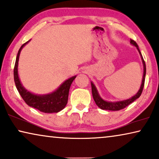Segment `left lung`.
<instances>
[{"label": "left lung", "instance_id": "1", "mask_svg": "<svg viewBox=\"0 0 159 159\" xmlns=\"http://www.w3.org/2000/svg\"><path fill=\"white\" fill-rule=\"evenodd\" d=\"M130 43L133 44V45L135 46L137 50L139 52L140 57H141V60L143 62V80H142V84L141 86H140V88L139 91H138V93H136L135 96L129 98L128 99L126 100H122V101H119V102H107L102 99V98L100 97L99 93H98V91L97 88H96L95 85L93 84L92 82H91V91H92V95L93 100L96 103V104L97 105L98 107H99L100 109H105V110H111V111H118L120 110V109H122L128 106L129 104H130L131 103H133L135 100H136L138 98L140 97V96L141 95L143 92V89L144 87V84H145V78H146V63H145V61L143 60V57L141 52L138 48V46L136 42L133 39H130Z\"/></svg>", "mask_w": 159, "mask_h": 159}]
</instances>
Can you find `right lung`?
Here are the masks:
<instances>
[{"instance_id": "obj_1", "label": "right lung", "mask_w": 159, "mask_h": 159, "mask_svg": "<svg viewBox=\"0 0 159 159\" xmlns=\"http://www.w3.org/2000/svg\"><path fill=\"white\" fill-rule=\"evenodd\" d=\"M30 41L22 44L19 52H18L14 69H13V77H14L16 86L17 90L22 99L30 107H34V108L44 113H57L66 107L67 103H68L70 87L76 75L66 80V81L60 85L57 90L50 93H48V94L37 95L26 90L22 86L19 80V74H18V62H19V58L21 49Z\"/></svg>"}]
</instances>
